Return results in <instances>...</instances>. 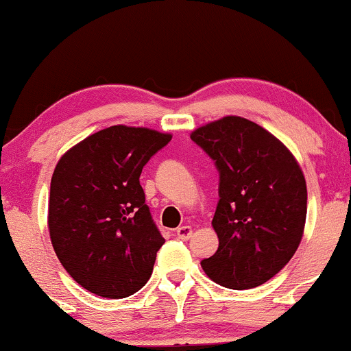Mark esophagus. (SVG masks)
<instances>
[{"label":"esophagus","mask_w":351,"mask_h":351,"mask_svg":"<svg viewBox=\"0 0 351 351\" xmlns=\"http://www.w3.org/2000/svg\"><path fill=\"white\" fill-rule=\"evenodd\" d=\"M176 236H178L180 239L188 241L189 237L193 236V228L191 226H180L178 229H176Z\"/></svg>","instance_id":"34e87169"}]
</instances>
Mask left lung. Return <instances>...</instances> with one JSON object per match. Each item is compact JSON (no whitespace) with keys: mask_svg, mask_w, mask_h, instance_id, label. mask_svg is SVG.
Segmentation results:
<instances>
[{"mask_svg":"<svg viewBox=\"0 0 351 351\" xmlns=\"http://www.w3.org/2000/svg\"><path fill=\"white\" fill-rule=\"evenodd\" d=\"M219 170L213 229L215 256L201 261L223 287L263 285L299 247L307 217V184L292 152L261 125L228 115L191 132Z\"/></svg>","mask_w":351,"mask_h":351,"instance_id":"left-lung-1","label":"left lung"}]
</instances>
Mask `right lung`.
Segmentation results:
<instances>
[{"label":"right lung","mask_w":351,"mask_h":351,"mask_svg":"<svg viewBox=\"0 0 351 351\" xmlns=\"http://www.w3.org/2000/svg\"><path fill=\"white\" fill-rule=\"evenodd\" d=\"M170 140L152 128L114 125L74 145L56 165L51 243L64 269L88 292L125 299L150 279L165 239L145 204L140 175Z\"/></svg>","instance_id":"obj_1"}]
</instances>
